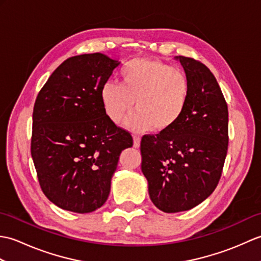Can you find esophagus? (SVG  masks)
<instances>
[{
    "instance_id": "esophagus-1",
    "label": "esophagus",
    "mask_w": 261,
    "mask_h": 261,
    "mask_svg": "<svg viewBox=\"0 0 261 261\" xmlns=\"http://www.w3.org/2000/svg\"><path fill=\"white\" fill-rule=\"evenodd\" d=\"M140 141H141V138L138 135H134V147L135 148L140 147Z\"/></svg>"
}]
</instances>
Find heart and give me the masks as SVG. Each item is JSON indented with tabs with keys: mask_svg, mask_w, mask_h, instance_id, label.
Segmentation results:
<instances>
[{
	"mask_svg": "<svg viewBox=\"0 0 261 261\" xmlns=\"http://www.w3.org/2000/svg\"><path fill=\"white\" fill-rule=\"evenodd\" d=\"M190 99V82L181 70L156 59H134L121 71V85L104 83L101 101L109 120L127 121L134 131L171 129L184 115Z\"/></svg>",
	"mask_w": 261,
	"mask_h": 261,
	"instance_id": "b5f03b06",
	"label": "heart"
}]
</instances>
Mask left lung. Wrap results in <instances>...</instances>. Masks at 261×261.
I'll list each match as a JSON object with an SVG mask.
<instances>
[{"label": "left lung", "mask_w": 261, "mask_h": 261, "mask_svg": "<svg viewBox=\"0 0 261 261\" xmlns=\"http://www.w3.org/2000/svg\"><path fill=\"white\" fill-rule=\"evenodd\" d=\"M190 82L184 115L167 131L142 137L141 170L149 196L166 213L188 211L218 186L229 146V112L216 79L203 63L178 56Z\"/></svg>", "instance_id": "1"}]
</instances>
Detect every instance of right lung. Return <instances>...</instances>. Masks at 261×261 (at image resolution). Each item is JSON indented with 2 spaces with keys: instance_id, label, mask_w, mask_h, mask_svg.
<instances>
[{
  "instance_id": "add662e5",
  "label": "right lung",
  "mask_w": 261,
  "mask_h": 261,
  "mask_svg": "<svg viewBox=\"0 0 261 261\" xmlns=\"http://www.w3.org/2000/svg\"><path fill=\"white\" fill-rule=\"evenodd\" d=\"M118 62L103 54L70 57L38 93L31 156L43 194L58 207L90 213L107 201L119 157L134 145L104 112L101 88Z\"/></svg>"
}]
</instances>
